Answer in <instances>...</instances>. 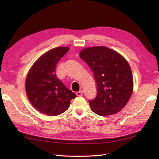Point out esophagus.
<instances>
[{"mask_svg": "<svg viewBox=\"0 0 159 159\" xmlns=\"http://www.w3.org/2000/svg\"><path fill=\"white\" fill-rule=\"evenodd\" d=\"M83 90H80V91H79V92L76 93V95L78 96H83Z\"/></svg>", "mask_w": 159, "mask_h": 159, "instance_id": "obj_1", "label": "esophagus"}]
</instances>
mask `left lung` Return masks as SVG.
I'll return each mask as SVG.
<instances>
[{
  "mask_svg": "<svg viewBox=\"0 0 159 159\" xmlns=\"http://www.w3.org/2000/svg\"><path fill=\"white\" fill-rule=\"evenodd\" d=\"M79 56L94 74L97 96L89 100L92 111L100 116L119 112L133 91L130 67L120 54L105 46L84 48Z\"/></svg>",
  "mask_w": 159,
  "mask_h": 159,
  "instance_id": "8db88e82",
  "label": "left lung"
}]
</instances>
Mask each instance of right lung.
<instances>
[{"label":"right lung","mask_w":159,"mask_h":159,"mask_svg":"<svg viewBox=\"0 0 159 159\" xmlns=\"http://www.w3.org/2000/svg\"><path fill=\"white\" fill-rule=\"evenodd\" d=\"M57 47L43 54L32 66L26 79V92L32 105L40 113L56 116L70 107L76 95L57 77V63L69 50Z\"/></svg>","instance_id":"right-lung-1"}]
</instances>
